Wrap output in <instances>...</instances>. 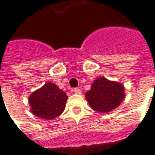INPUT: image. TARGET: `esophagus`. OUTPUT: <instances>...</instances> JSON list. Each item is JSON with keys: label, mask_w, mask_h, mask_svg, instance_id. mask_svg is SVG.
Returning a JSON list of instances; mask_svg holds the SVG:
<instances>
[{"label": "esophagus", "mask_w": 155, "mask_h": 155, "mask_svg": "<svg viewBox=\"0 0 155 155\" xmlns=\"http://www.w3.org/2000/svg\"><path fill=\"white\" fill-rule=\"evenodd\" d=\"M73 91H74V93H75V94H80L81 93V89H78V88H74Z\"/></svg>", "instance_id": "obj_1"}]
</instances>
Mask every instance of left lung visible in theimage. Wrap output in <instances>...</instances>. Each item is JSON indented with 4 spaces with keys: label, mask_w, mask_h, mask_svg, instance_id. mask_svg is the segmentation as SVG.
Wrapping results in <instances>:
<instances>
[{
    "label": "left lung",
    "mask_w": 155,
    "mask_h": 155,
    "mask_svg": "<svg viewBox=\"0 0 155 155\" xmlns=\"http://www.w3.org/2000/svg\"><path fill=\"white\" fill-rule=\"evenodd\" d=\"M85 97L93 109L100 113H107L121 104L125 97L124 87L117 82L98 78L94 81Z\"/></svg>",
    "instance_id": "1"
}]
</instances>
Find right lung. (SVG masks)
<instances>
[{"label": "right lung", "mask_w": 155, "mask_h": 155, "mask_svg": "<svg viewBox=\"0 0 155 155\" xmlns=\"http://www.w3.org/2000/svg\"><path fill=\"white\" fill-rule=\"evenodd\" d=\"M67 96L53 83H47L29 96L31 112L41 118L51 120L65 109Z\"/></svg>", "instance_id": "right-lung-1"}]
</instances>
